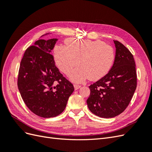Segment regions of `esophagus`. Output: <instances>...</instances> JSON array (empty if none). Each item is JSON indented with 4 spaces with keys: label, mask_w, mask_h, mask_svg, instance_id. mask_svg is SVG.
<instances>
[{
    "label": "esophagus",
    "mask_w": 152,
    "mask_h": 152,
    "mask_svg": "<svg viewBox=\"0 0 152 152\" xmlns=\"http://www.w3.org/2000/svg\"><path fill=\"white\" fill-rule=\"evenodd\" d=\"M80 87H81V86H80V85H78V84H74V88H75V90L79 89Z\"/></svg>",
    "instance_id": "1"
}]
</instances>
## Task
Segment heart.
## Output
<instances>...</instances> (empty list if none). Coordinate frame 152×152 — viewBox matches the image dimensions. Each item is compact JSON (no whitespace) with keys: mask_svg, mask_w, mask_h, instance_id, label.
<instances>
[{"mask_svg":"<svg viewBox=\"0 0 152 152\" xmlns=\"http://www.w3.org/2000/svg\"><path fill=\"white\" fill-rule=\"evenodd\" d=\"M66 45H58L54 49L56 65L71 79L81 82L90 78L96 80L107 75L114 63L115 51L111 45L100 40L69 39Z\"/></svg>","mask_w":152,"mask_h":152,"instance_id":"heart-1","label":"heart"}]
</instances>
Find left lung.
I'll return each mask as SVG.
<instances>
[{"label": "left lung", "instance_id": "left-lung-1", "mask_svg": "<svg viewBox=\"0 0 152 152\" xmlns=\"http://www.w3.org/2000/svg\"><path fill=\"white\" fill-rule=\"evenodd\" d=\"M113 41L116 48L113 65L107 75L89 86L91 93L87 99L90 111L102 118H112L122 113L137 86L132 54L122 43Z\"/></svg>", "mask_w": 152, "mask_h": 152}]
</instances>
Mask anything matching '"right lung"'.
Wrapping results in <instances>:
<instances>
[{
  "label": "right lung",
  "mask_w": 152,
  "mask_h": 152,
  "mask_svg": "<svg viewBox=\"0 0 152 152\" xmlns=\"http://www.w3.org/2000/svg\"><path fill=\"white\" fill-rule=\"evenodd\" d=\"M58 39H39L25 50L20 63L18 87L26 107L43 118L58 116L74 91L55 65L50 54Z\"/></svg>",
  "instance_id": "obj_1"
}]
</instances>
